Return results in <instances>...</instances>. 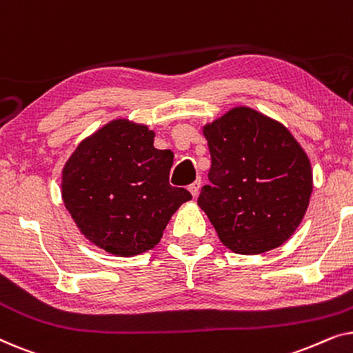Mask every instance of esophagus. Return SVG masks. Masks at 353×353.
I'll use <instances>...</instances> for the list:
<instances>
[{
	"mask_svg": "<svg viewBox=\"0 0 353 353\" xmlns=\"http://www.w3.org/2000/svg\"><path fill=\"white\" fill-rule=\"evenodd\" d=\"M201 186H202L201 180H196V181L192 183V185L190 186V192L192 194V197H197V194H199V191H201Z\"/></svg>",
	"mask_w": 353,
	"mask_h": 353,
	"instance_id": "obj_1",
	"label": "esophagus"
}]
</instances>
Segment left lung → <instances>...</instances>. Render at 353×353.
<instances>
[{
    "mask_svg": "<svg viewBox=\"0 0 353 353\" xmlns=\"http://www.w3.org/2000/svg\"><path fill=\"white\" fill-rule=\"evenodd\" d=\"M202 133L209 144L210 185L197 204L223 245L255 255L294 234L313 191L310 159L291 132L248 105L230 109Z\"/></svg>",
    "mask_w": 353,
    "mask_h": 353,
    "instance_id": "left-lung-1",
    "label": "left lung"
}]
</instances>
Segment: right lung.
Masks as SVG:
<instances>
[{
    "label": "right lung",
    "instance_id": "add662e5",
    "mask_svg": "<svg viewBox=\"0 0 353 353\" xmlns=\"http://www.w3.org/2000/svg\"><path fill=\"white\" fill-rule=\"evenodd\" d=\"M148 125L115 119L81 141L62 168L61 192L80 233L132 257L161 241L190 191L168 183L173 152L154 148Z\"/></svg>",
    "mask_w": 353,
    "mask_h": 353
}]
</instances>
